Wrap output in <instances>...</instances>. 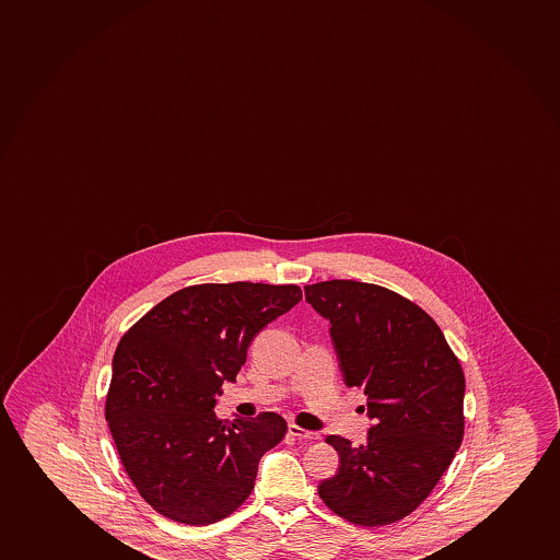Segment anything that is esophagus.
Segmentation results:
<instances>
[{"label": "esophagus", "mask_w": 560, "mask_h": 560, "mask_svg": "<svg viewBox=\"0 0 560 560\" xmlns=\"http://www.w3.org/2000/svg\"><path fill=\"white\" fill-rule=\"evenodd\" d=\"M288 431H290L291 438L299 439V441H314V439H319L317 431L303 430V428H299V425L295 424H290Z\"/></svg>", "instance_id": "obj_1"}]
</instances>
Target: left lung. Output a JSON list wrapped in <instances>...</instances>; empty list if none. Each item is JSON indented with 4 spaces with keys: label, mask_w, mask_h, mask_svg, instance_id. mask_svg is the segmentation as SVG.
<instances>
[{
    "label": "left lung",
    "mask_w": 560,
    "mask_h": 560,
    "mask_svg": "<svg viewBox=\"0 0 560 560\" xmlns=\"http://www.w3.org/2000/svg\"><path fill=\"white\" fill-rule=\"evenodd\" d=\"M304 293L330 322L343 383L364 388L375 420L366 444L325 439L340 469L317 491L354 525H390L430 495L462 444V364L438 323L394 291L330 280L304 285Z\"/></svg>",
    "instance_id": "obj_1"
}]
</instances>
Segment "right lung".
I'll list each match as a JSON object with an SVG mask.
<instances>
[{"label":"right lung","instance_id":"add662e5","mask_svg":"<svg viewBox=\"0 0 560 560\" xmlns=\"http://www.w3.org/2000/svg\"><path fill=\"white\" fill-rule=\"evenodd\" d=\"M301 299L293 283L188 285L122 336L104 412L122 467L159 514L200 527L250 497L257 463L288 424L277 412L228 424L212 409L254 336Z\"/></svg>","mask_w":560,"mask_h":560}]
</instances>
